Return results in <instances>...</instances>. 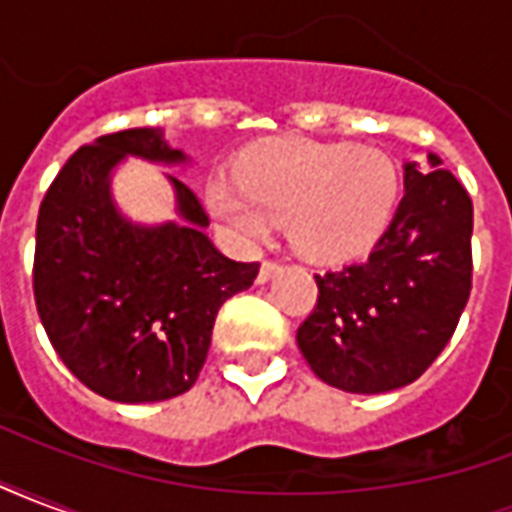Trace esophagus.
Masks as SVG:
<instances>
[{"instance_id": "1", "label": "esophagus", "mask_w": 512, "mask_h": 512, "mask_svg": "<svg viewBox=\"0 0 512 512\" xmlns=\"http://www.w3.org/2000/svg\"><path fill=\"white\" fill-rule=\"evenodd\" d=\"M277 271H279L277 260H274V257H266V260L260 263V274H257V279H260V282H268V279L274 277Z\"/></svg>"}]
</instances>
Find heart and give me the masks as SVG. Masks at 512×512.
<instances>
[{
	"instance_id": "1",
	"label": "heart",
	"mask_w": 512,
	"mask_h": 512,
	"mask_svg": "<svg viewBox=\"0 0 512 512\" xmlns=\"http://www.w3.org/2000/svg\"><path fill=\"white\" fill-rule=\"evenodd\" d=\"M400 194L392 158L354 142L285 139L249 153L238 180L216 178L213 213L249 244L271 222H288L290 241L318 260L359 252L384 233Z\"/></svg>"
}]
</instances>
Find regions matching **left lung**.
<instances>
[{"instance_id": "1", "label": "left lung", "mask_w": 512, "mask_h": 512, "mask_svg": "<svg viewBox=\"0 0 512 512\" xmlns=\"http://www.w3.org/2000/svg\"><path fill=\"white\" fill-rule=\"evenodd\" d=\"M406 164V194L365 260L315 274L318 301L296 332L312 373L378 395L417 381L450 343L472 293L474 208L428 156Z\"/></svg>"}]
</instances>
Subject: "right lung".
Listing matches in <instances>:
<instances>
[{"instance_id":"right-lung-1","label":"right lung","mask_w":512,"mask_h":512,"mask_svg":"<svg viewBox=\"0 0 512 512\" xmlns=\"http://www.w3.org/2000/svg\"><path fill=\"white\" fill-rule=\"evenodd\" d=\"M126 156L180 164L161 128H128L79 147L40 202L35 304L54 351L95 395L156 403L200 376L216 312L260 263L224 257L197 194L172 180L178 222L142 227L117 213L109 172Z\"/></svg>"}]
</instances>
